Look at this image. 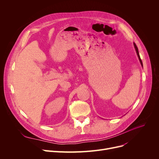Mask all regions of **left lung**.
I'll return each mask as SVG.
<instances>
[{"label":"left lung","mask_w":159,"mask_h":159,"mask_svg":"<svg viewBox=\"0 0 159 159\" xmlns=\"http://www.w3.org/2000/svg\"><path fill=\"white\" fill-rule=\"evenodd\" d=\"M133 44H134V47H135V50H136V52H137V56H138V57H139V61H140V64H141L142 66H143V62H142V60L140 59V55H139V51H138V48L137 47V46H136V44H135V43H133Z\"/></svg>","instance_id":"1"}]
</instances>
